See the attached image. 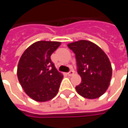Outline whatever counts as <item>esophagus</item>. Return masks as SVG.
Segmentation results:
<instances>
[{"instance_id":"1","label":"esophagus","mask_w":128,"mask_h":128,"mask_svg":"<svg viewBox=\"0 0 128 128\" xmlns=\"http://www.w3.org/2000/svg\"><path fill=\"white\" fill-rule=\"evenodd\" d=\"M74 73H75L74 70H70V72H68L67 74H68V76H73V75H74Z\"/></svg>"}]
</instances>
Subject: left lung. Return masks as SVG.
I'll list each match as a JSON object with an SVG mask.
<instances>
[{
    "label": "left lung",
    "mask_w": 128,
    "mask_h": 128,
    "mask_svg": "<svg viewBox=\"0 0 128 128\" xmlns=\"http://www.w3.org/2000/svg\"><path fill=\"white\" fill-rule=\"evenodd\" d=\"M68 46L76 54L78 72L82 79L76 87L78 93L88 99L100 97L107 90L112 77V66L107 55L88 40H78Z\"/></svg>",
    "instance_id": "1"
}]
</instances>
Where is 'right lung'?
I'll return each mask as SVG.
<instances>
[{"mask_svg":"<svg viewBox=\"0 0 128 128\" xmlns=\"http://www.w3.org/2000/svg\"><path fill=\"white\" fill-rule=\"evenodd\" d=\"M60 42L40 40L24 51L18 62L17 76L26 93L38 102H46L56 96L63 76L57 70L50 56Z\"/></svg>","mask_w":128,"mask_h":128,"instance_id":"right-lung-1","label":"right lung"}]
</instances>
